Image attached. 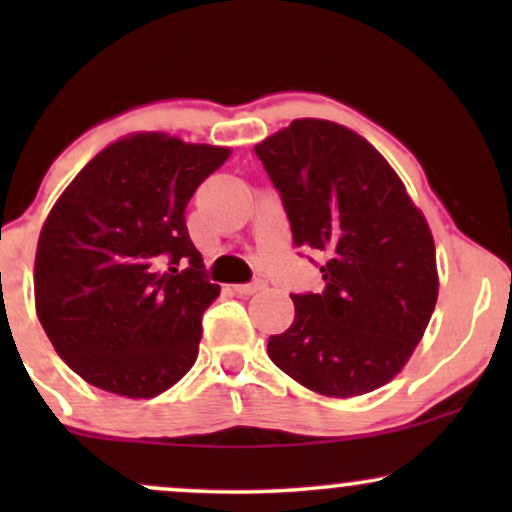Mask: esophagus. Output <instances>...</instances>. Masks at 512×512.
I'll list each match as a JSON object with an SVG mask.
<instances>
[{
	"label": "esophagus",
	"mask_w": 512,
	"mask_h": 512,
	"mask_svg": "<svg viewBox=\"0 0 512 512\" xmlns=\"http://www.w3.org/2000/svg\"><path fill=\"white\" fill-rule=\"evenodd\" d=\"M264 289V281H252V284H238L233 286V291L238 293V296H252V293L262 291Z\"/></svg>",
	"instance_id": "obj_1"
}]
</instances>
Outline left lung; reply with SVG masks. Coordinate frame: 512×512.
Masks as SVG:
<instances>
[{"instance_id":"obj_1","label":"left lung","mask_w":512,"mask_h":512,"mask_svg":"<svg viewBox=\"0 0 512 512\" xmlns=\"http://www.w3.org/2000/svg\"><path fill=\"white\" fill-rule=\"evenodd\" d=\"M293 245L320 252L325 291L305 293L267 354L325 397L378 390L407 366L438 301L436 245L385 156L354 129L301 117L255 146Z\"/></svg>"}]
</instances>
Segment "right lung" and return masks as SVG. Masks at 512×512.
Segmentation results:
<instances>
[{"instance_id": "right-lung-1", "label": "right lung", "mask_w": 512, "mask_h": 512, "mask_svg": "<svg viewBox=\"0 0 512 512\" xmlns=\"http://www.w3.org/2000/svg\"><path fill=\"white\" fill-rule=\"evenodd\" d=\"M228 146L134 132L69 182L35 250V313L60 358L93 387L149 399L197 361L219 284L185 226V207Z\"/></svg>"}]
</instances>
